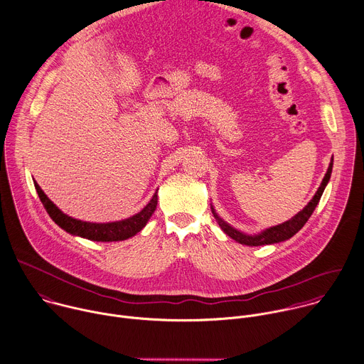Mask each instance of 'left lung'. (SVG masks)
I'll return each instance as SVG.
<instances>
[{
	"label": "left lung",
	"mask_w": 364,
	"mask_h": 364,
	"mask_svg": "<svg viewBox=\"0 0 364 364\" xmlns=\"http://www.w3.org/2000/svg\"><path fill=\"white\" fill-rule=\"evenodd\" d=\"M331 168H333V159H331V163H330V166H328V170H327V173H326V176H324V178H323V181H321V184H320V187H318V190H317V193L314 194V197L310 200V203H309L300 213H297L293 218H290L289 221H286V223H283V224H279V225H276V227L267 228V230L263 231L262 234H257V235H246V234H243V232L237 231L235 228H232L231 225H228L225 221H223V220L217 215V213L214 211V208L211 207L213 215H214V218L217 220V223H218V225L221 227V230H223L228 237H231L232 240H235L237 243H240V245H246V246H264V245L280 243V241H284V240L293 237V235L307 223V220H309L310 215L313 214V211H314L316 205L318 204L320 197H321V194H323V191H324V188H326L328 180H330Z\"/></svg>",
	"instance_id": "1"
}]
</instances>
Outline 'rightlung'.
<instances>
[{
	"instance_id": "1",
	"label": "right lung",
	"mask_w": 364,
	"mask_h": 364,
	"mask_svg": "<svg viewBox=\"0 0 364 364\" xmlns=\"http://www.w3.org/2000/svg\"><path fill=\"white\" fill-rule=\"evenodd\" d=\"M36 190L38 193V197L50 214V217L58 224L61 228H64L67 232L80 235L92 241H121V240H127L137 234L139 231L143 230V227L147 224L150 220L151 214L154 213L157 207V193L153 196L151 201L136 215L115 221V223H87L81 220H75L73 217H68L64 214L60 208L55 207V204L44 194V191L40 188L37 183H34Z\"/></svg>"
}]
</instances>
